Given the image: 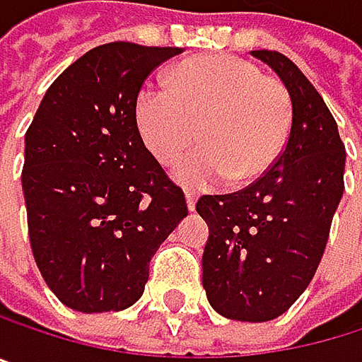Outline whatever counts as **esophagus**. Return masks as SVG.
I'll list each match as a JSON object with an SVG mask.
<instances>
[{
	"label": "esophagus",
	"mask_w": 362,
	"mask_h": 362,
	"mask_svg": "<svg viewBox=\"0 0 362 362\" xmlns=\"http://www.w3.org/2000/svg\"><path fill=\"white\" fill-rule=\"evenodd\" d=\"M185 197H187V208H189V212H195V206H197V197H195V193H187Z\"/></svg>",
	"instance_id": "1"
}]
</instances>
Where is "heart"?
<instances>
[{"label":"heart","instance_id":"heart-1","mask_svg":"<svg viewBox=\"0 0 362 362\" xmlns=\"http://www.w3.org/2000/svg\"><path fill=\"white\" fill-rule=\"evenodd\" d=\"M167 86H144L135 99L139 135L152 156L169 165L199 137L204 148L173 169L187 189L231 180L250 185L280 158L293 127L282 82L233 54H204L175 65Z\"/></svg>","mask_w":362,"mask_h":362}]
</instances>
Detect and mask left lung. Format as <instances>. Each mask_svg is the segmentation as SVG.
<instances>
[{"mask_svg": "<svg viewBox=\"0 0 362 362\" xmlns=\"http://www.w3.org/2000/svg\"><path fill=\"white\" fill-rule=\"evenodd\" d=\"M286 86L293 127L280 158L248 189L197 202L210 227L204 288L225 318L267 322L312 282L344 195L346 148L325 99L276 50H252Z\"/></svg>", "mask_w": 362, "mask_h": 362, "instance_id": "obj_1", "label": "left lung"}]
</instances>
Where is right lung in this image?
Returning <instances> with one entry per match:
<instances>
[{"instance_id": "obj_1", "label": "right lung", "mask_w": 362, "mask_h": 362, "mask_svg": "<svg viewBox=\"0 0 362 362\" xmlns=\"http://www.w3.org/2000/svg\"><path fill=\"white\" fill-rule=\"evenodd\" d=\"M180 52L97 46L50 84L27 129L23 193L33 259L76 312L131 308L156 248L189 214L135 120L144 80Z\"/></svg>"}]
</instances>
